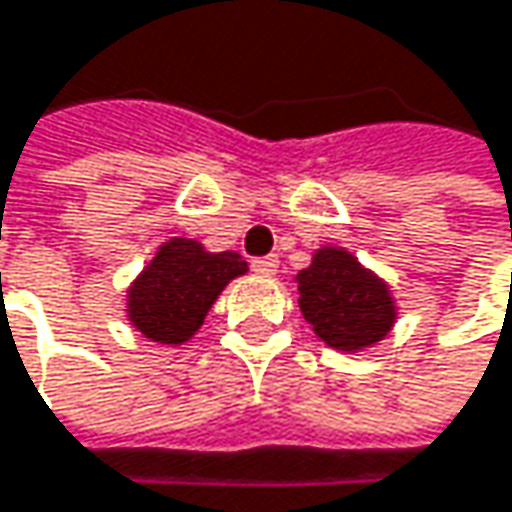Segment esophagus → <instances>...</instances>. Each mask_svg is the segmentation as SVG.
I'll return each mask as SVG.
<instances>
[{"mask_svg": "<svg viewBox=\"0 0 512 512\" xmlns=\"http://www.w3.org/2000/svg\"><path fill=\"white\" fill-rule=\"evenodd\" d=\"M252 269H255L257 275H266V278H272V275L278 272V257L275 255L257 257V260H252Z\"/></svg>", "mask_w": 512, "mask_h": 512, "instance_id": "1", "label": "esophagus"}]
</instances>
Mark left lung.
Segmentation results:
<instances>
[{"instance_id": "left-lung-1", "label": "left lung", "mask_w": 512, "mask_h": 512, "mask_svg": "<svg viewBox=\"0 0 512 512\" xmlns=\"http://www.w3.org/2000/svg\"><path fill=\"white\" fill-rule=\"evenodd\" d=\"M296 284L302 317L332 350H367L379 344L397 320L391 287L347 249H317L311 266L296 275Z\"/></svg>"}]
</instances>
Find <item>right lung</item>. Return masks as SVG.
Returning a JSON list of instances; mask_svg holds the SVG:
<instances>
[{
  "label": "right lung",
  "mask_w": 512,
  "mask_h": 512,
  "mask_svg": "<svg viewBox=\"0 0 512 512\" xmlns=\"http://www.w3.org/2000/svg\"><path fill=\"white\" fill-rule=\"evenodd\" d=\"M237 252H207L198 240L171 237L127 290L130 323L156 344L180 347L204 323L219 293L246 275Z\"/></svg>",
  "instance_id": "obj_1"
}]
</instances>
